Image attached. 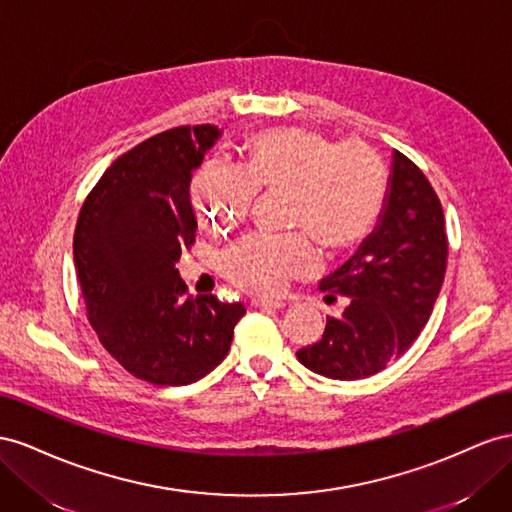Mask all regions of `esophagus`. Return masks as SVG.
Listing matches in <instances>:
<instances>
[{
	"mask_svg": "<svg viewBox=\"0 0 512 512\" xmlns=\"http://www.w3.org/2000/svg\"><path fill=\"white\" fill-rule=\"evenodd\" d=\"M253 306H255V309H283L285 302L283 300H270V298H255Z\"/></svg>",
	"mask_w": 512,
	"mask_h": 512,
	"instance_id": "34e87169",
	"label": "esophagus"
}]
</instances>
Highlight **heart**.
I'll list each match as a JSON object with an SVG mask.
<instances>
[{"label": "heart", "instance_id": "b5f03b06", "mask_svg": "<svg viewBox=\"0 0 512 512\" xmlns=\"http://www.w3.org/2000/svg\"><path fill=\"white\" fill-rule=\"evenodd\" d=\"M244 152V169L210 160L195 175V210L210 227L238 223L259 188H291V225L311 230L328 248L356 246L384 212L388 171L369 145H341L304 128H270L251 137ZM319 266L317 242L305 231L251 233L223 257L233 283L264 296L281 294L294 276Z\"/></svg>", "mask_w": 512, "mask_h": 512}]
</instances>
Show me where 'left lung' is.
I'll use <instances>...</instances> for the list:
<instances>
[{
    "mask_svg": "<svg viewBox=\"0 0 512 512\" xmlns=\"http://www.w3.org/2000/svg\"><path fill=\"white\" fill-rule=\"evenodd\" d=\"M448 240L444 212L429 180L394 150L388 197L375 229L341 268L319 281L347 296L341 317H326L324 337L296 354L330 379H362L403 356L425 328L440 296Z\"/></svg>",
    "mask_w": 512,
    "mask_h": 512,
    "instance_id": "obj_1",
    "label": "left lung"
}]
</instances>
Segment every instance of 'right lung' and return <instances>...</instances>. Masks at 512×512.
<instances>
[{
    "label": "right lung",
    "instance_id": "obj_1",
    "mask_svg": "<svg viewBox=\"0 0 512 512\" xmlns=\"http://www.w3.org/2000/svg\"><path fill=\"white\" fill-rule=\"evenodd\" d=\"M216 126L173 128L120 156L87 195L72 253L100 343L158 386H186L227 356L242 302L188 296L178 261L195 242L193 171Z\"/></svg>",
    "mask_w": 512,
    "mask_h": 512
}]
</instances>
